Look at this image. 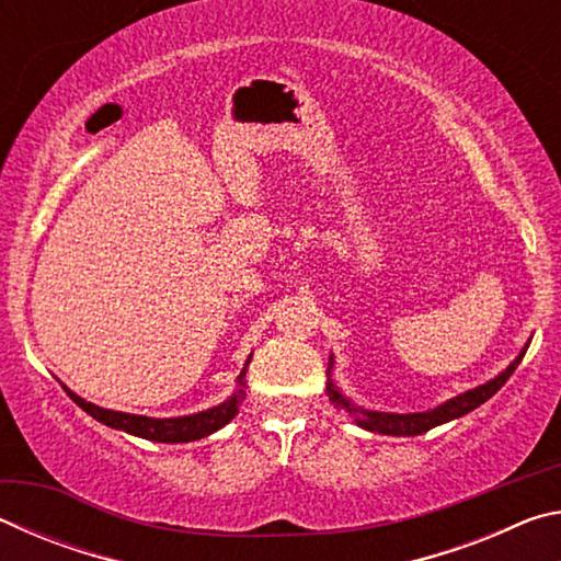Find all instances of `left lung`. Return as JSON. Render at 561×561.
Segmentation results:
<instances>
[{"label":"left lung","instance_id":"1","mask_svg":"<svg viewBox=\"0 0 561 561\" xmlns=\"http://www.w3.org/2000/svg\"><path fill=\"white\" fill-rule=\"evenodd\" d=\"M529 344H525V348L519 351V356L512 360V364L502 371L500 376L492 378V381L482 383L478 388H472V391H465L460 396L450 398V401L440 403L438 408H433V411H425V413H378V411H364V408H358L348 401L344 393H339V388L334 386V381L329 378L327 383V393H329V401L336 403L341 408H346V411L356 417V423L360 428L371 431V433H383V435H421L425 431L435 428V425L440 423H448L455 421V417H460L465 413L474 411V408L482 405L488 401V398L495 396L502 386L507 383V378L515 374V368L519 366L522 356L527 354ZM334 358V356H331ZM331 364L334 360H329V374H331Z\"/></svg>","mask_w":561,"mask_h":561}]
</instances>
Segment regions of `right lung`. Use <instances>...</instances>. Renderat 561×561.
I'll use <instances>...</instances> for the list:
<instances>
[{"label":"right lung","instance_id":"right-lung-1","mask_svg":"<svg viewBox=\"0 0 561 561\" xmlns=\"http://www.w3.org/2000/svg\"><path fill=\"white\" fill-rule=\"evenodd\" d=\"M247 364H250V358H247ZM247 364L242 368L240 378H237L240 388H237V391L227 398L225 403L207 408V411H203V413H193V415H183V417H148V415L108 411V408H101V405L83 401L81 396H76L73 391H69V388H66V393L73 398L76 405L83 408V411H87L91 417H96L99 423L108 425V428L138 435V438L156 440V443H190V440H201V438H205V435L220 431L222 425L230 423L237 415V411H240V403L244 398L242 381L247 374Z\"/></svg>","mask_w":561,"mask_h":561}]
</instances>
